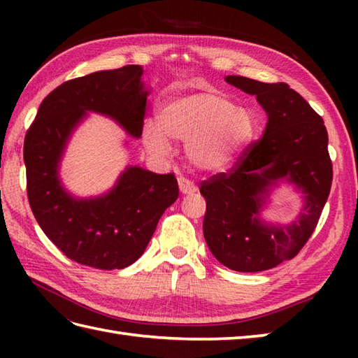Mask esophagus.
Segmentation results:
<instances>
[{
    "label": "esophagus",
    "instance_id": "esophagus-1",
    "mask_svg": "<svg viewBox=\"0 0 358 358\" xmlns=\"http://www.w3.org/2000/svg\"><path fill=\"white\" fill-rule=\"evenodd\" d=\"M178 186H180V192L185 195H191V194L196 192V186L192 183L191 180H187L185 177L178 178Z\"/></svg>",
    "mask_w": 358,
    "mask_h": 358
}]
</instances>
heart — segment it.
I'll return each mask as SVG.
<instances>
[{
    "mask_svg": "<svg viewBox=\"0 0 358 358\" xmlns=\"http://www.w3.org/2000/svg\"><path fill=\"white\" fill-rule=\"evenodd\" d=\"M159 124L143 126V143L157 157L171 152V140L187 143V158L196 169L224 172L254 140L257 121L252 112L237 108L218 90L185 94L159 110Z\"/></svg>",
    "mask_w": 358,
    "mask_h": 358,
    "instance_id": "heart-1",
    "label": "heart"
}]
</instances>
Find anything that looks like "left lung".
<instances>
[{
    "label": "left lung",
    "mask_w": 358,
    "mask_h": 358,
    "mask_svg": "<svg viewBox=\"0 0 358 358\" xmlns=\"http://www.w3.org/2000/svg\"><path fill=\"white\" fill-rule=\"evenodd\" d=\"M229 85L255 95L268 113L260 140L250 143L229 172L203 181V234L210 252L238 272L272 269L300 252L313 235L332 185L323 118L286 83L229 75ZM287 179L306 199L299 220L268 225L259 218L270 186Z\"/></svg>",
    "instance_id": "1"
}]
</instances>
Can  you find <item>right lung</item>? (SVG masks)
<instances>
[{
    "mask_svg": "<svg viewBox=\"0 0 358 358\" xmlns=\"http://www.w3.org/2000/svg\"><path fill=\"white\" fill-rule=\"evenodd\" d=\"M141 75V66L129 64L63 83L44 98L24 138L27 196L38 224L66 257L95 269H123L138 260L178 199L173 173L138 166L127 167L96 199H75L58 177L67 140L86 112L108 115L140 138L149 95Z\"/></svg>",
    "mask_w": 358,
    "mask_h": 358,
    "instance_id": "obj_1",
    "label": "right lung"
}]
</instances>
